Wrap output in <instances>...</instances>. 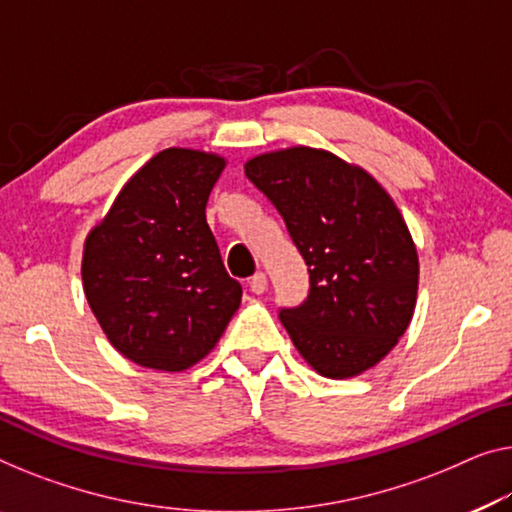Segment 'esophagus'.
I'll return each instance as SVG.
<instances>
[{
	"label": "esophagus",
	"mask_w": 512,
	"mask_h": 512,
	"mask_svg": "<svg viewBox=\"0 0 512 512\" xmlns=\"http://www.w3.org/2000/svg\"><path fill=\"white\" fill-rule=\"evenodd\" d=\"M248 287L253 294H264L266 292V276L264 273H255L253 278L248 280Z\"/></svg>",
	"instance_id": "obj_1"
}]
</instances>
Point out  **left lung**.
I'll return each mask as SVG.
<instances>
[{"label": "left lung", "mask_w": 512, "mask_h": 512, "mask_svg": "<svg viewBox=\"0 0 512 512\" xmlns=\"http://www.w3.org/2000/svg\"><path fill=\"white\" fill-rule=\"evenodd\" d=\"M246 177L276 204L310 271L308 299L280 310L294 347L329 379L375 368L418 296L416 243L393 197L363 167L312 147L250 158Z\"/></svg>", "instance_id": "1"}]
</instances>
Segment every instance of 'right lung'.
Segmentation results:
<instances>
[{
  "label": "right lung",
  "mask_w": 512,
  "mask_h": 512,
  "mask_svg": "<svg viewBox=\"0 0 512 512\" xmlns=\"http://www.w3.org/2000/svg\"><path fill=\"white\" fill-rule=\"evenodd\" d=\"M227 160L170 147L149 158L91 227L82 250L89 308L121 356L183 372L207 356L241 305L207 223Z\"/></svg>",
  "instance_id": "obj_1"
}]
</instances>
